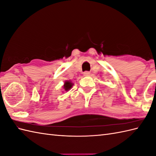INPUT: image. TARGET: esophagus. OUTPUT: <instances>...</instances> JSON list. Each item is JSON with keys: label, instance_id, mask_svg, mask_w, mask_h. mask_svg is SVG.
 Masks as SVG:
<instances>
[{"label": "esophagus", "instance_id": "1", "mask_svg": "<svg viewBox=\"0 0 156 156\" xmlns=\"http://www.w3.org/2000/svg\"><path fill=\"white\" fill-rule=\"evenodd\" d=\"M83 74H84V76H88L90 75V72L85 71V72H83Z\"/></svg>", "mask_w": 156, "mask_h": 156}]
</instances>
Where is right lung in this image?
Segmentation results:
<instances>
[{
  "label": "right lung",
  "mask_w": 156,
  "mask_h": 156,
  "mask_svg": "<svg viewBox=\"0 0 156 156\" xmlns=\"http://www.w3.org/2000/svg\"><path fill=\"white\" fill-rule=\"evenodd\" d=\"M72 83L69 81H68V82H65L64 86V88L65 89V90H66V91H67V90H68L70 88H72Z\"/></svg>",
  "instance_id": "right-lung-1"
}]
</instances>
